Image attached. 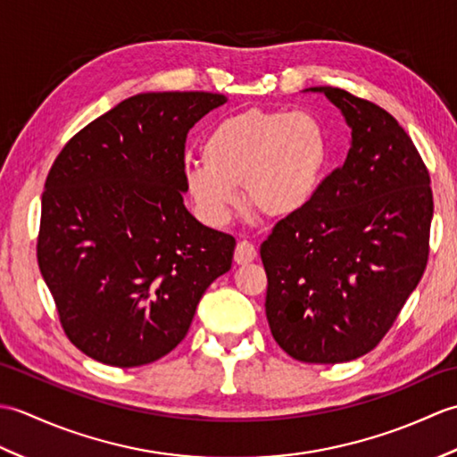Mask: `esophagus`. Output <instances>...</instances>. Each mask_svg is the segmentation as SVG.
I'll return each mask as SVG.
<instances>
[{
	"label": "esophagus",
	"instance_id": "obj_1",
	"mask_svg": "<svg viewBox=\"0 0 457 457\" xmlns=\"http://www.w3.org/2000/svg\"><path fill=\"white\" fill-rule=\"evenodd\" d=\"M234 259L237 265H247L251 263V261L257 259V249L253 244H249V241H239L237 247H236V253H234Z\"/></svg>",
	"mask_w": 457,
	"mask_h": 457
}]
</instances>
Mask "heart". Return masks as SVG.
<instances>
[{
	"mask_svg": "<svg viewBox=\"0 0 457 457\" xmlns=\"http://www.w3.org/2000/svg\"><path fill=\"white\" fill-rule=\"evenodd\" d=\"M202 159L182 169L184 192L208 226L228 223L239 187L267 218H287L308 206L322 184L328 137L310 112L251 108L221 120L202 145Z\"/></svg>",
	"mask_w": 457,
	"mask_h": 457,
	"instance_id": "obj_1",
	"label": "heart"
}]
</instances>
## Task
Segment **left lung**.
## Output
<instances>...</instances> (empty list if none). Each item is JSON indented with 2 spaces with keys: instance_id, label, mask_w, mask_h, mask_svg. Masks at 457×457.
I'll use <instances>...</instances> for the list:
<instances>
[{
  "instance_id": "obj_1",
  "label": "left lung",
  "mask_w": 457,
  "mask_h": 457,
  "mask_svg": "<svg viewBox=\"0 0 457 457\" xmlns=\"http://www.w3.org/2000/svg\"><path fill=\"white\" fill-rule=\"evenodd\" d=\"M352 129L342 167L263 244L270 334L304 363H344L381 342L424 275L430 174L389 112L320 86Z\"/></svg>"
}]
</instances>
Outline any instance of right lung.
<instances>
[{
	"mask_svg": "<svg viewBox=\"0 0 457 457\" xmlns=\"http://www.w3.org/2000/svg\"><path fill=\"white\" fill-rule=\"evenodd\" d=\"M228 98L149 92L64 145L43 192L38 269L68 339L113 367L157 361L188 334L236 239L184 206V143Z\"/></svg>",
	"mask_w": 457,
	"mask_h": 457,
	"instance_id": "obj_1",
	"label": "right lung"
}]
</instances>
